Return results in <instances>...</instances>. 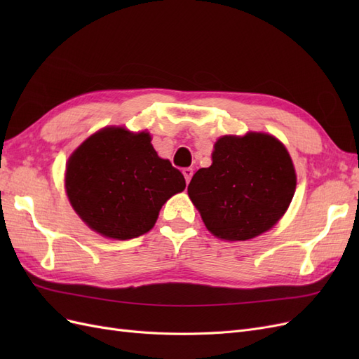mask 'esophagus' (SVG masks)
Masks as SVG:
<instances>
[{
  "mask_svg": "<svg viewBox=\"0 0 359 359\" xmlns=\"http://www.w3.org/2000/svg\"><path fill=\"white\" fill-rule=\"evenodd\" d=\"M182 175H184V178H186V182L189 184L190 180H191V177H193V169H191V168L182 169Z\"/></svg>",
  "mask_w": 359,
  "mask_h": 359,
  "instance_id": "obj_1",
  "label": "esophagus"
}]
</instances>
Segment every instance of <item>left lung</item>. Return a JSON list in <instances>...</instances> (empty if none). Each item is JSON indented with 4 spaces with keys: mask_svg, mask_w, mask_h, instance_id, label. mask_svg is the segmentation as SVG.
Wrapping results in <instances>:
<instances>
[{
    "mask_svg": "<svg viewBox=\"0 0 359 359\" xmlns=\"http://www.w3.org/2000/svg\"><path fill=\"white\" fill-rule=\"evenodd\" d=\"M295 187L285 145L271 135L250 132L217 140L212 165L194 173L187 191L212 235L245 241L281 219Z\"/></svg>",
    "mask_w": 359,
    "mask_h": 359,
    "instance_id": "8db88e82",
    "label": "left lung"
}]
</instances>
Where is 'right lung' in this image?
<instances>
[{
  "instance_id": "add662e5",
  "label": "right lung",
  "mask_w": 359,
  "mask_h": 359,
  "mask_svg": "<svg viewBox=\"0 0 359 359\" xmlns=\"http://www.w3.org/2000/svg\"><path fill=\"white\" fill-rule=\"evenodd\" d=\"M186 189L182 173L160 158L147 132L106 127L74 151L66 168L73 210L93 231L132 240L156 224L170 196Z\"/></svg>"
}]
</instances>
